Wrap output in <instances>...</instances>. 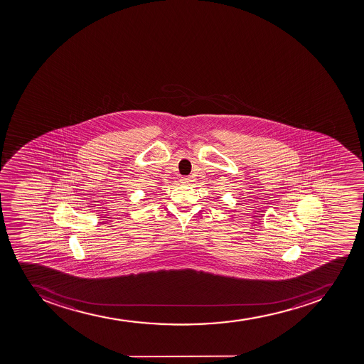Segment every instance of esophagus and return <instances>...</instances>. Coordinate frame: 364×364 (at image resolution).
Masks as SVG:
<instances>
[{
    "instance_id": "obj_1",
    "label": "esophagus",
    "mask_w": 364,
    "mask_h": 364,
    "mask_svg": "<svg viewBox=\"0 0 364 364\" xmlns=\"http://www.w3.org/2000/svg\"><path fill=\"white\" fill-rule=\"evenodd\" d=\"M181 181L183 183H191V178L190 177H183V178H181Z\"/></svg>"
}]
</instances>
